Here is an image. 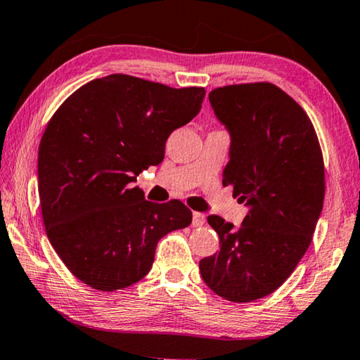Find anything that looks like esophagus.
<instances>
[{
  "instance_id": "obj_1",
  "label": "esophagus",
  "mask_w": 360,
  "mask_h": 360,
  "mask_svg": "<svg viewBox=\"0 0 360 360\" xmlns=\"http://www.w3.org/2000/svg\"><path fill=\"white\" fill-rule=\"evenodd\" d=\"M205 222H206V216L203 214V212H193V216H192L193 227H202Z\"/></svg>"
}]
</instances>
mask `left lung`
I'll return each instance as SVG.
<instances>
[{
    "mask_svg": "<svg viewBox=\"0 0 360 360\" xmlns=\"http://www.w3.org/2000/svg\"><path fill=\"white\" fill-rule=\"evenodd\" d=\"M229 130L224 186L249 212L238 229L212 214L221 249L200 260L206 285L245 303L275 292L311 245L326 193L324 160L303 108L270 82L225 85L210 92Z\"/></svg>",
    "mask_w": 360,
    "mask_h": 360,
    "instance_id": "obj_1",
    "label": "left lung"
}]
</instances>
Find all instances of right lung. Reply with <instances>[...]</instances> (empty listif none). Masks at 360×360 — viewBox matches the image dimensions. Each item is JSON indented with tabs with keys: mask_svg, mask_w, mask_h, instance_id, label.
I'll return each mask as SVG.
<instances>
[{
	"mask_svg": "<svg viewBox=\"0 0 360 360\" xmlns=\"http://www.w3.org/2000/svg\"><path fill=\"white\" fill-rule=\"evenodd\" d=\"M205 94L109 75L77 89L49 120L38 152L42 221L84 284L112 292L138 283L158 240L191 225L184 203L148 202L133 182L163 160L168 136L200 112Z\"/></svg>",
	"mask_w": 360,
	"mask_h": 360,
	"instance_id": "obj_1",
	"label": "right lung"
}]
</instances>
